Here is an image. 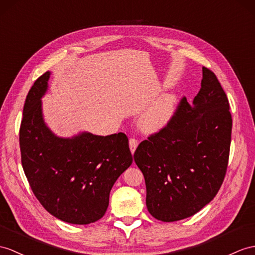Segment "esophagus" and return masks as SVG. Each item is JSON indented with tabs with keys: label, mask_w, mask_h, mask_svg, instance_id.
Here are the masks:
<instances>
[{
	"label": "esophagus",
	"mask_w": 255,
	"mask_h": 255,
	"mask_svg": "<svg viewBox=\"0 0 255 255\" xmlns=\"http://www.w3.org/2000/svg\"><path fill=\"white\" fill-rule=\"evenodd\" d=\"M128 144H129V149H131V152H132V153H134V151L136 150V148H137V145H138V141H137V139H135V138H129Z\"/></svg>",
	"instance_id": "obj_1"
}]
</instances>
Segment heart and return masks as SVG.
<instances>
[{
	"label": "heart",
	"mask_w": 255,
	"mask_h": 255,
	"mask_svg": "<svg viewBox=\"0 0 255 255\" xmlns=\"http://www.w3.org/2000/svg\"><path fill=\"white\" fill-rule=\"evenodd\" d=\"M176 107V97L173 94H165L158 98L140 119V128L147 133L162 129L170 122Z\"/></svg>",
	"instance_id": "b5f03b06"
}]
</instances>
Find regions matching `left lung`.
Returning <instances> with one entry per match:
<instances>
[{"label": "left lung", "mask_w": 255, "mask_h": 255, "mask_svg": "<svg viewBox=\"0 0 255 255\" xmlns=\"http://www.w3.org/2000/svg\"><path fill=\"white\" fill-rule=\"evenodd\" d=\"M192 104L183 97L167 126L134 152L145 177L147 209L162 222L199 212L216 196L226 174L232 115L224 90L206 67Z\"/></svg>", "instance_id": "left-lung-1"}]
</instances>
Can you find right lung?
Returning a JSON list of instances; mask_svg holds the SVG:
<instances>
[{
	"instance_id": "obj_1",
	"label": "right lung",
	"mask_w": 255,
	"mask_h": 255,
	"mask_svg": "<svg viewBox=\"0 0 255 255\" xmlns=\"http://www.w3.org/2000/svg\"><path fill=\"white\" fill-rule=\"evenodd\" d=\"M49 76L47 71L36 79L24 103L19 129L22 169L47 212L70 224H91L106 213L111 188L133 162L128 139L124 133L56 136L42 115Z\"/></svg>"
}]
</instances>
